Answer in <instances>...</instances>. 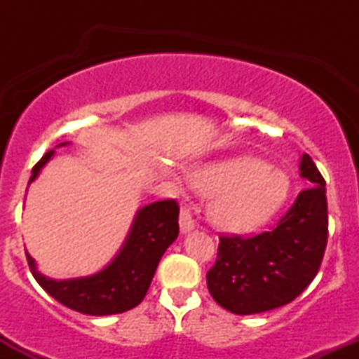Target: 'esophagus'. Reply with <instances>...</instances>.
<instances>
[{"instance_id": "esophagus-1", "label": "esophagus", "mask_w": 359, "mask_h": 359, "mask_svg": "<svg viewBox=\"0 0 359 359\" xmlns=\"http://www.w3.org/2000/svg\"><path fill=\"white\" fill-rule=\"evenodd\" d=\"M180 233L182 234H187L191 233L194 228H196V222H194V217H192V212L191 209L187 208H182V211H180Z\"/></svg>"}]
</instances>
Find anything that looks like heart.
I'll list each match as a JSON object with an SVG mask.
<instances>
[{
  "label": "heart",
  "instance_id": "heart-1",
  "mask_svg": "<svg viewBox=\"0 0 359 359\" xmlns=\"http://www.w3.org/2000/svg\"><path fill=\"white\" fill-rule=\"evenodd\" d=\"M192 184L209 201V217L229 233L253 231L285 203L288 180L263 160L240 156L197 168Z\"/></svg>",
  "mask_w": 359,
  "mask_h": 359
}]
</instances>
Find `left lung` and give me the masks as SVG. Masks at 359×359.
Instances as JSON below:
<instances>
[{
	"mask_svg": "<svg viewBox=\"0 0 359 359\" xmlns=\"http://www.w3.org/2000/svg\"><path fill=\"white\" fill-rule=\"evenodd\" d=\"M300 177L312 182L273 229L257 236H221L208 271L212 299L238 316L259 314L290 304L314 280L327 245L325 180L307 154Z\"/></svg>",
	"mask_w": 359,
	"mask_h": 359,
	"instance_id": "8db88e82",
	"label": "left lung"
}]
</instances>
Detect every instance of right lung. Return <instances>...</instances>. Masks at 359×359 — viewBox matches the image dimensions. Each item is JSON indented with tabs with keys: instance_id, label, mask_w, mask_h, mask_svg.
<instances>
[{
	"instance_id": "add662e5",
	"label": "right lung",
	"mask_w": 359,
	"mask_h": 359,
	"mask_svg": "<svg viewBox=\"0 0 359 359\" xmlns=\"http://www.w3.org/2000/svg\"><path fill=\"white\" fill-rule=\"evenodd\" d=\"M67 145L60 143L59 147ZM53 156L47 151L32 170L30 182L39 177ZM28 182V184H30ZM179 236V204L174 199L158 201L135 214L133 224L118 255L109 265L89 277L53 280L36 270L27 253L28 266L40 287L62 306L88 316L121 314L137 307L147 295L160 258Z\"/></svg>"
}]
</instances>
